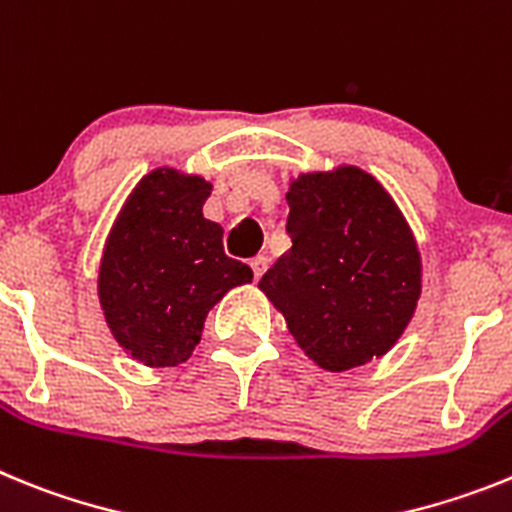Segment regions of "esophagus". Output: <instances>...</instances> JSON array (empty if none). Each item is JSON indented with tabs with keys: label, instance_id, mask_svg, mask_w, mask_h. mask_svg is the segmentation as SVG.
Returning <instances> with one entry per match:
<instances>
[{
	"label": "esophagus",
	"instance_id": "obj_1",
	"mask_svg": "<svg viewBox=\"0 0 512 512\" xmlns=\"http://www.w3.org/2000/svg\"><path fill=\"white\" fill-rule=\"evenodd\" d=\"M250 265H252V273H255V281H260L262 275H265V270H268V257H265V255L255 257Z\"/></svg>",
	"mask_w": 512,
	"mask_h": 512
}]
</instances>
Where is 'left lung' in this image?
<instances>
[{"label": "left lung", "instance_id": "1", "mask_svg": "<svg viewBox=\"0 0 512 512\" xmlns=\"http://www.w3.org/2000/svg\"><path fill=\"white\" fill-rule=\"evenodd\" d=\"M286 201L293 247L262 275L260 291L324 371L386 355L422 288L420 252L397 203L353 164L299 175Z\"/></svg>", "mask_w": 512, "mask_h": 512}]
</instances>
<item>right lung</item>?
I'll use <instances>...</instances> for the list:
<instances>
[{
  "mask_svg": "<svg viewBox=\"0 0 512 512\" xmlns=\"http://www.w3.org/2000/svg\"><path fill=\"white\" fill-rule=\"evenodd\" d=\"M211 182L159 167L139 180L108 234L97 296L110 332L131 358L185 363L208 311L252 283L250 265L224 252V229L203 216Z\"/></svg>",
  "mask_w": 512,
  "mask_h": 512,
  "instance_id": "add662e5",
  "label": "right lung"
}]
</instances>
